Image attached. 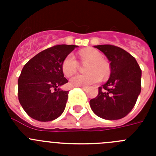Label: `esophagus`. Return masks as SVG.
Returning <instances> with one entry per match:
<instances>
[{"mask_svg": "<svg viewBox=\"0 0 156 156\" xmlns=\"http://www.w3.org/2000/svg\"><path fill=\"white\" fill-rule=\"evenodd\" d=\"M81 88H82L83 90H87V87H81Z\"/></svg>", "mask_w": 156, "mask_h": 156, "instance_id": "1", "label": "esophagus"}]
</instances>
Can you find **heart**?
I'll list each match as a JSON object with an SVG mask.
<instances>
[{"label": "heart", "mask_w": 156, "mask_h": 156, "mask_svg": "<svg viewBox=\"0 0 156 156\" xmlns=\"http://www.w3.org/2000/svg\"><path fill=\"white\" fill-rule=\"evenodd\" d=\"M80 56L83 62H89L86 67L87 74L76 75L70 80L69 83L73 87H87L98 83L102 77H107L110 74L109 65L102 59V55L94 48H85L80 51ZM79 67L78 62L73 54L66 56L62 65L65 76H71L77 72Z\"/></svg>", "instance_id": "b5f03b06"}]
</instances>
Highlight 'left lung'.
Returning <instances> with one entry per match:
<instances>
[{
    "mask_svg": "<svg viewBox=\"0 0 156 156\" xmlns=\"http://www.w3.org/2000/svg\"><path fill=\"white\" fill-rule=\"evenodd\" d=\"M94 48L110 62L108 81L98 87V94L90 101L94 113L108 120L122 119L134 107L141 90V69L136 59L119 47L110 44Z\"/></svg>",
    "mask_w": 156,
    "mask_h": 156,
    "instance_id": "left-lung-1",
    "label": "left lung"
}]
</instances>
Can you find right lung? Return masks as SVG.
Listing matches in <instances>:
<instances>
[{"mask_svg":"<svg viewBox=\"0 0 156 156\" xmlns=\"http://www.w3.org/2000/svg\"><path fill=\"white\" fill-rule=\"evenodd\" d=\"M76 45L60 44L42 51L25 65L18 80L19 101L31 118L41 122L62 114L69 91L60 87L68 83L62 65Z\"/></svg>","mask_w":156,"mask_h":156,"instance_id":"add662e5","label":"right lung"}]
</instances>
